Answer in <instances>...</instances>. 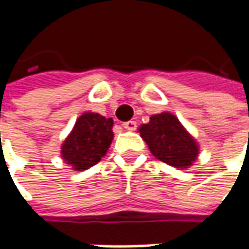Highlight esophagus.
I'll return each instance as SVG.
<instances>
[{
    "instance_id": "esophagus-1",
    "label": "esophagus",
    "mask_w": 249,
    "mask_h": 249,
    "mask_svg": "<svg viewBox=\"0 0 249 249\" xmlns=\"http://www.w3.org/2000/svg\"><path fill=\"white\" fill-rule=\"evenodd\" d=\"M123 127L126 130H129V131H134V130L137 129V123L134 120H129V122L123 123Z\"/></svg>"
}]
</instances>
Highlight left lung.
Masks as SVG:
<instances>
[{
    "label": "left lung",
    "instance_id": "obj_1",
    "mask_svg": "<svg viewBox=\"0 0 249 249\" xmlns=\"http://www.w3.org/2000/svg\"><path fill=\"white\" fill-rule=\"evenodd\" d=\"M139 133L151 154L170 166L188 169L198 158L199 144L170 112L152 115L148 123L140 126Z\"/></svg>",
    "mask_w": 249,
    "mask_h": 249
}]
</instances>
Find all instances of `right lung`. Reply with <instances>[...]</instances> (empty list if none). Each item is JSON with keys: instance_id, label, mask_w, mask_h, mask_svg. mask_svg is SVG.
Returning a JSON list of instances; mask_svg holds the SVG:
<instances>
[{"instance_id": "right-lung-1", "label": "right lung", "mask_w": 249, "mask_h": 249, "mask_svg": "<svg viewBox=\"0 0 249 249\" xmlns=\"http://www.w3.org/2000/svg\"><path fill=\"white\" fill-rule=\"evenodd\" d=\"M113 119L95 112L80 115L61 145V157L76 172L97 165L108 152L113 140Z\"/></svg>"}]
</instances>
